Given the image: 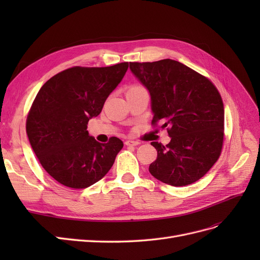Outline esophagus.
Instances as JSON below:
<instances>
[{
  "label": "esophagus",
  "mask_w": 260,
  "mask_h": 260,
  "mask_svg": "<svg viewBox=\"0 0 260 260\" xmlns=\"http://www.w3.org/2000/svg\"><path fill=\"white\" fill-rule=\"evenodd\" d=\"M124 144L127 146H137L140 144V142H138V141H133V140H127L124 142Z\"/></svg>",
  "instance_id": "esophagus-1"
}]
</instances>
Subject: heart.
<instances>
[{
  "mask_svg": "<svg viewBox=\"0 0 260 260\" xmlns=\"http://www.w3.org/2000/svg\"><path fill=\"white\" fill-rule=\"evenodd\" d=\"M141 90H145V88H144L143 85H141V84H131L130 86H128V89H127V92H125V94L131 93V92L141 91Z\"/></svg>",
  "mask_w": 260,
  "mask_h": 260,
  "instance_id": "b5f03b06",
  "label": "heart"
}]
</instances>
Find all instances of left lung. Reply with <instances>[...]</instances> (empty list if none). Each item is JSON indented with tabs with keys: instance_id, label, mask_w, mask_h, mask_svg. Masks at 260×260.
I'll list each match as a JSON object with an SVG mask.
<instances>
[{
	"instance_id": "8db88e82",
	"label": "left lung",
	"mask_w": 260,
	"mask_h": 260,
	"mask_svg": "<svg viewBox=\"0 0 260 260\" xmlns=\"http://www.w3.org/2000/svg\"><path fill=\"white\" fill-rule=\"evenodd\" d=\"M130 69L151 94L153 127L161 122L171 138L167 145L151 143L157 158L149 172L174 186L194 183L221 154L224 109L218 89L208 78L174 59L135 61Z\"/></svg>"
}]
</instances>
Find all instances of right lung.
<instances>
[{"mask_svg": "<svg viewBox=\"0 0 260 260\" xmlns=\"http://www.w3.org/2000/svg\"><path fill=\"white\" fill-rule=\"evenodd\" d=\"M128 61L108 67L75 66L46 81L27 116L26 132L41 166L58 183L85 188L112 168L122 141L99 143L88 122L96 117L127 72Z\"/></svg>", "mask_w": 260, "mask_h": 260, "instance_id": "right-lung-1", "label": "right lung"}]
</instances>
